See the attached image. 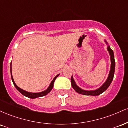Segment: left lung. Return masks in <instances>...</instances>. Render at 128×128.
Instances as JSON below:
<instances>
[{
    "mask_svg": "<svg viewBox=\"0 0 128 128\" xmlns=\"http://www.w3.org/2000/svg\"><path fill=\"white\" fill-rule=\"evenodd\" d=\"M104 42H105V43L108 45V46H107V50H108V52H109L110 59H111V67H110V73L109 74H108V78H107L106 81L99 88H98V89L94 90H85L80 88L79 86H77L75 81H74V79H73L72 75L71 78V84L73 88L75 90L76 92H78L79 94H81L86 95V96H98V95H100V94H102V92H105V91L109 87L111 83L112 82L113 78H114L116 65L115 60H114V55L112 50L111 49V48H110V46L108 45L106 41L104 40Z\"/></svg>",
    "mask_w": 128,
    "mask_h": 128,
    "instance_id": "obj_1",
    "label": "left lung"
}]
</instances>
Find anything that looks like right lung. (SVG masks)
Masks as SVG:
<instances>
[{
  "label": "right lung",
  "mask_w": 128,
  "mask_h": 128,
  "mask_svg": "<svg viewBox=\"0 0 128 128\" xmlns=\"http://www.w3.org/2000/svg\"><path fill=\"white\" fill-rule=\"evenodd\" d=\"M10 69H11V79H12V81L13 84H14V86H15V87L17 88V90L20 93H22V94L24 95V96L28 97V98H30V99H35V98H40V97H42V96H44L46 94H48L49 92L52 90V89L53 88V86H54V82H55V79H56V78L58 77V76L60 75V74H57L56 76L54 78V79L52 80V81L51 82V83L50 84L49 86H48V88H47L46 90L43 91V92H26V91L20 88H19L17 85L16 84L15 82H14V79H13L12 78V72H11V67H10Z\"/></svg>",
  "instance_id": "1"
}]
</instances>
